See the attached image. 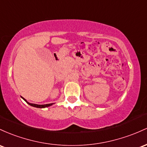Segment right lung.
<instances>
[{
	"mask_svg": "<svg viewBox=\"0 0 147 147\" xmlns=\"http://www.w3.org/2000/svg\"><path fill=\"white\" fill-rule=\"evenodd\" d=\"M25 100V99H24ZM26 101V100H25ZM27 102V101H26ZM28 103L29 105H30L31 106H33V107H36V108H47V107H49V106H51L53 103H49V104H45V105H37V104H34V103H28V102H27Z\"/></svg>",
	"mask_w": 147,
	"mask_h": 147,
	"instance_id": "right-lung-1",
	"label": "right lung"
}]
</instances>
